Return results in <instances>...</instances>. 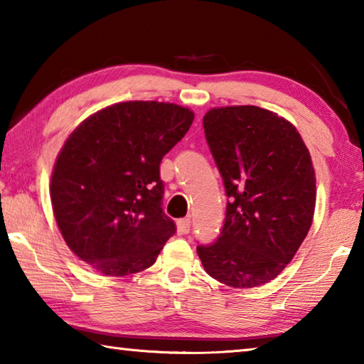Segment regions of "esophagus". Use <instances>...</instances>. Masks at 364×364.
I'll return each mask as SVG.
<instances>
[{
	"mask_svg": "<svg viewBox=\"0 0 364 364\" xmlns=\"http://www.w3.org/2000/svg\"><path fill=\"white\" fill-rule=\"evenodd\" d=\"M191 230V218H181L178 220L176 223V232L180 234V236H184V234H188Z\"/></svg>",
	"mask_w": 364,
	"mask_h": 364,
	"instance_id": "obj_1",
	"label": "esophagus"
}]
</instances>
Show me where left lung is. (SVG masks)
<instances>
[{
  "instance_id": "obj_1",
  "label": "left lung",
  "mask_w": 364,
  "mask_h": 364,
  "mask_svg": "<svg viewBox=\"0 0 364 364\" xmlns=\"http://www.w3.org/2000/svg\"><path fill=\"white\" fill-rule=\"evenodd\" d=\"M204 132L230 202L217 242L197 245V254L221 284L263 286L282 273L311 226L310 152L291 122L257 106L210 109Z\"/></svg>"
}]
</instances>
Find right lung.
I'll list each match as a JSON object with an SVG mask.
<instances>
[{
    "mask_svg": "<svg viewBox=\"0 0 364 364\" xmlns=\"http://www.w3.org/2000/svg\"><path fill=\"white\" fill-rule=\"evenodd\" d=\"M193 120L178 104L128 101L97 110L65 139L49 186L54 218L69 249L101 274L152 267L175 234L160 162Z\"/></svg>",
    "mask_w": 364,
    "mask_h": 364,
    "instance_id": "right-lung-1",
    "label": "right lung"
}]
</instances>
